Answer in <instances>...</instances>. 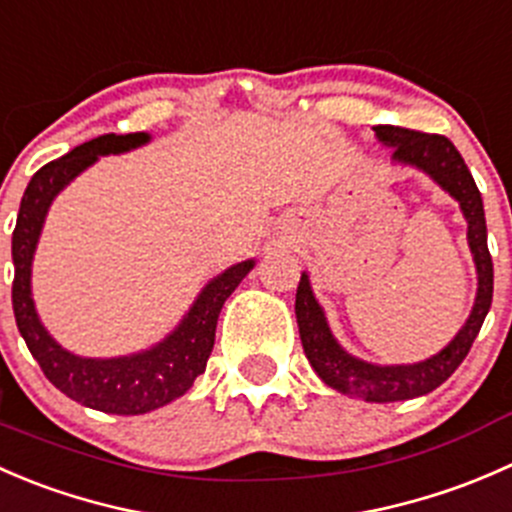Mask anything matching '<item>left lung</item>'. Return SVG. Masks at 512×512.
<instances>
[{
	"label": "left lung",
	"instance_id": "obj_1",
	"mask_svg": "<svg viewBox=\"0 0 512 512\" xmlns=\"http://www.w3.org/2000/svg\"><path fill=\"white\" fill-rule=\"evenodd\" d=\"M373 131L383 144L396 149L393 159L423 169L458 201L468 221V244L473 251L475 268H478V298L465 326L438 356L413 363V366H373V363L348 356L331 336L323 308L318 306L308 286V276L306 273L301 276L296 288V318L303 351L313 371L323 378L326 386L348 396H358L371 403H393L435 391L440 383L453 376L455 368L468 356L493 301V258L488 251L483 199L453 141L443 134H426V131L391 124H378L373 126Z\"/></svg>",
	"mask_w": 512,
	"mask_h": 512
}]
</instances>
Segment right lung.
Instances as JSON below:
<instances>
[{
    "instance_id": "right-lung-1",
    "label": "right lung",
    "mask_w": 512,
    "mask_h": 512,
    "mask_svg": "<svg viewBox=\"0 0 512 512\" xmlns=\"http://www.w3.org/2000/svg\"><path fill=\"white\" fill-rule=\"evenodd\" d=\"M146 139H149V134H106L77 146L62 159L44 164L24 191L12 236V306L17 328L27 341V348L42 366L44 376L64 396L86 408L116 413V416L149 413L154 408L166 406L174 398L184 396L194 386L196 376L204 373L211 348H214L221 306L236 291L241 278L254 268V261H244L216 276L196 298L179 328L166 341L144 353L124 358H79L64 351L44 331L37 311H34L29 278H32V256L37 249L39 231H42L49 204L74 176L94 164L96 156L134 149V146L144 144Z\"/></svg>"
}]
</instances>
